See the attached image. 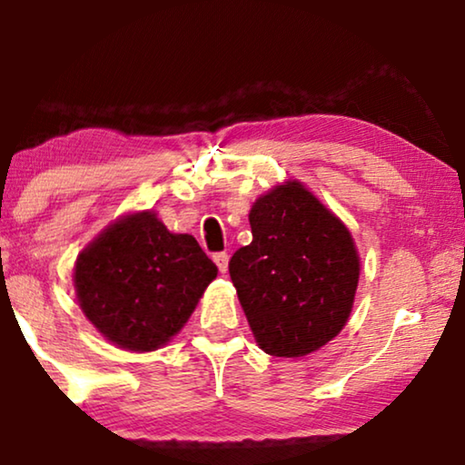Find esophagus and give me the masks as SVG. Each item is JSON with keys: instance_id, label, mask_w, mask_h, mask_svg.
I'll list each match as a JSON object with an SVG mask.
<instances>
[{"instance_id": "34e87169", "label": "esophagus", "mask_w": 465, "mask_h": 465, "mask_svg": "<svg viewBox=\"0 0 465 465\" xmlns=\"http://www.w3.org/2000/svg\"><path fill=\"white\" fill-rule=\"evenodd\" d=\"M213 262L218 264L220 272H226V271H228V253H226V252H218V253H213Z\"/></svg>"}]
</instances>
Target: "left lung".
Masks as SVG:
<instances>
[{
    "label": "left lung",
    "mask_w": 465,
    "mask_h": 465,
    "mask_svg": "<svg viewBox=\"0 0 465 465\" xmlns=\"http://www.w3.org/2000/svg\"><path fill=\"white\" fill-rule=\"evenodd\" d=\"M252 243L228 262L260 349L301 358L345 326L358 288L351 234L298 182L260 196L250 212Z\"/></svg>",
    "instance_id": "1"
}]
</instances>
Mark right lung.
<instances>
[{
	"instance_id": "obj_1",
	"label": "right lung",
	"mask_w": 465,
	"mask_h": 465,
	"mask_svg": "<svg viewBox=\"0 0 465 465\" xmlns=\"http://www.w3.org/2000/svg\"><path fill=\"white\" fill-rule=\"evenodd\" d=\"M218 275L193 234L143 212L112 224L78 256L75 294L93 326L131 351H154L182 330Z\"/></svg>"
}]
</instances>
